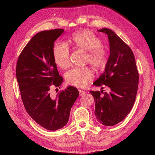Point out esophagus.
<instances>
[{
  "label": "esophagus",
  "mask_w": 155,
  "mask_h": 155,
  "mask_svg": "<svg viewBox=\"0 0 155 155\" xmlns=\"http://www.w3.org/2000/svg\"><path fill=\"white\" fill-rule=\"evenodd\" d=\"M79 92V95H80V96H83L84 94H86L85 91H82V90H80Z\"/></svg>",
  "instance_id": "34e87169"
}]
</instances>
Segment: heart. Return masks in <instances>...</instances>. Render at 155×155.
Segmentation results:
<instances>
[{"label":"heart","mask_w":155,"mask_h":155,"mask_svg":"<svg viewBox=\"0 0 155 155\" xmlns=\"http://www.w3.org/2000/svg\"><path fill=\"white\" fill-rule=\"evenodd\" d=\"M68 41L75 49L86 51L85 63L96 68L105 66L107 52L103 47L102 41L94 33L89 30H82L74 33ZM53 58L55 63L61 68H66L70 63V49L63 42H58L53 47ZM94 74L87 67L73 68L65 74V80L68 85L83 88L92 81Z\"/></svg>","instance_id":"heart-1"}]
</instances>
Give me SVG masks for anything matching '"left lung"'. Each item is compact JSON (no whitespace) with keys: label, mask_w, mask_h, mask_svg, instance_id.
<instances>
[{"label":"left lung","mask_w":155,"mask_h":155,"mask_svg":"<svg viewBox=\"0 0 155 155\" xmlns=\"http://www.w3.org/2000/svg\"><path fill=\"white\" fill-rule=\"evenodd\" d=\"M98 31L108 35L110 55L104 72L93 85L101 86V88L105 85L110 91L90 92L94 98L97 120L104 125L112 126L123 121L132 109L137 94L139 75L134 54L129 46L110 29Z\"/></svg>","instance_id":"1"}]
</instances>
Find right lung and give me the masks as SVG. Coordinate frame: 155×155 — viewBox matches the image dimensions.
Here are the masks:
<instances>
[{
	"label": "right lung",
	"mask_w": 155,
	"mask_h": 155,
	"mask_svg": "<svg viewBox=\"0 0 155 155\" xmlns=\"http://www.w3.org/2000/svg\"><path fill=\"white\" fill-rule=\"evenodd\" d=\"M63 31L58 28L37 34L22 50L16 66L17 80L26 112L37 124L50 130L66 125L79 94L72 86L61 91L56 96L49 90L60 88L63 81L52 53L54 41Z\"/></svg>",
	"instance_id": "add662e5"
}]
</instances>
